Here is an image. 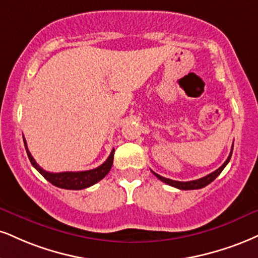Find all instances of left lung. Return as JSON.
Here are the masks:
<instances>
[{
  "label": "left lung",
  "instance_id": "left-lung-1",
  "mask_svg": "<svg viewBox=\"0 0 258 258\" xmlns=\"http://www.w3.org/2000/svg\"><path fill=\"white\" fill-rule=\"evenodd\" d=\"M232 151H233V145H232V150H231V153H229L228 159L225 161V163H223L222 166L220 167V168H218L216 170H214V172L210 173V174L203 176V178L197 179V180H192V181H176V180L167 179V178H164V176H161L160 174H157V173L153 172V170H151V172H153L154 175L156 176V178H159L161 181L166 182L167 185L173 186V187L179 188V190H197V188H202V187H204V186L209 185L210 182L214 181V180L218 178L220 173L222 172L223 168H225V167L227 166V163L229 162V160H231Z\"/></svg>",
  "mask_w": 258,
  "mask_h": 258
}]
</instances>
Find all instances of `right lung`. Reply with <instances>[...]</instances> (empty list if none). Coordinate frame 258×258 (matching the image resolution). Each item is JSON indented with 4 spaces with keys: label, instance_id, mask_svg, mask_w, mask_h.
Wrapping results in <instances>:
<instances>
[{
    "label": "right lung",
    "instance_id": "add662e5",
    "mask_svg": "<svg viewBox=\"0 0 258 258\" xmlns=\"http://www.w3.org/2000/svg\"><path fill=\"white\" fill-rule=\"evenodd\" d=\"M24 144L25 149H26L27 156L31 161V164H32L35 168L38 170V172L42 174L44 178L48 180L49 182H51L52 185L57 186L60 188H66V190H82V188L90 187V186L95 185L96 182H98L99 180H102L105 175L109 173V170L113 166V160H114V149L111 150L107 160H105L104 163H102L101 166L97 167L95 169L90 170H84V172H61V173H50L46 172L43 168L37 164L35 159L32 157V155L30 154L29 149H27L26 141L24 138Z\"/></svg>",
    "mask_w": 258,
    "mask_h": 258
}]
</instances>
